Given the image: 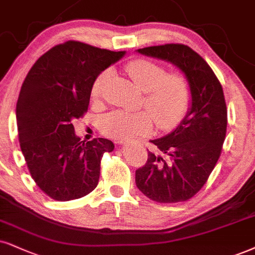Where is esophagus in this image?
Masks as SVG:
<instances>
[{"label":"esophagus","mask_w":255,"mask_h":255,"mask_svg":"<svg viewBox=\"0 0 255 255\" xmlns=\"http://www.w3.org/2000/svg\"><path fill=\"white\" fill-rule=\"evenodd\" d=\"M122 143H123V142H121V144H122Z\"/></svg>","instance_id":"obj_1"}]
</instances>
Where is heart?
I'll list each match as a JSON object with an SVG mask.
<instances>
[{"mask_svg": "<svg viewBox=\"0 0 255 255\" xmlns=\"http://www.w3.org/2000/svg\"><path fill=\"white\" fill-rule=\"evenodd\" d=\"M125 71L138 89L144 91L145 110L136 112L117 110L102 121V130L115 139H130L137 134L151 131L155 119L157 127L168 130L175 127L189 108L191 89L188 78L181 72H166L164 66L146 59H134L125 66ZM111 71L98 75L92 85L91 96L98 99Z\"/></svg>", "mask_w": 255, "mask_h": 255, "instance_id": "heart-1", "label": "heart"}]
</instances>
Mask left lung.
I'll use <instances>...</instances> for the list:
<instances>
[{"label":"left lung","instance_id":"left-lung-1","mask_svg":"<svg viewBox=\"0 0 255 255\" xmlns=\"http://www.w3.org/2000/svg\"><path fill=\"white\" fill-rule=\"evenodd\" d=\"M138 52L177 66L189 80L191 105L171 133L151 140L157 152L147 150L146 163L136 170V184L155 202H184L202 189L221 156L227 131L224 90L210 66L189 46L166 43Z\"/></svg>","mask_w":255,"mask_h":255}]
</instances>
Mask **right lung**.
Returning a JSON list of instances; mask_svg holds the SVG:
<instances>
[{
    "instance_id": "right-lung-1",
    "label": "right lung",
    "mask_w": 255,
    "mask_h": 255,
    "mask_svg": "<svg viewBox=\"0 0 255 255\" xmlns=\"http://www.w3.org/2000/svg\"><path fill=\"white\" fill-rule=\"evenodd\" d=\"M124 54L66 41L41 55L22 84L16 104L21 151L31 178L53 200L80 199L98 185L103 155L115 145L105 138L80 140L73 121L87 112L97 77Z\"/></svg>"
}]
</instances>
